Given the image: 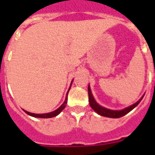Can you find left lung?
Returning a JSON list of instances; mask_svg holds the SVG:
<instances>
[{
    "label": "left lung",
    "instance_id": "left-lung-1",
    "mask_svg": "<svg viewBox=\"0 0 155 155\" xmlns=\"http://www.w3.org/2000/svg\"><path fill=\"white\" fill-rule=\"evenodd\" d=\"M87 90H88V101H89L90 106L92 107V109H93L96 113H98L99 115L111 118L121 117L123 116H125V114H127L128 113H130V111L133 110V109L140 103V101H142V99L143 98V97H144V96H143L138 101L136 102V103L134 104H132V105H130V107H128V108H124L122 110H111V109L106 108H104V107H102V106H101L100 104H98L97 103V101H95L94 97L92 96V91H91V88H90L89 85H88Z\"/></svg>",
    "mask_w": 155,
    "mask_h": 155
}]
</instances>
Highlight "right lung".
<instances>
[{"label":"right lung","instance_id":"add662e5","mask_svg":"<svg viewBox=\"0 0 155 155\" xmlns=\"http://www.w3.org/2000/svg\"><path fill=\"white\" fill-rule=\"evenodd\" d=\"M73 81V80H72ZM72 81H71V84H72ZM71 88V87H70ZM69 88V90H70ZM69 90H68V92H69ZM68 92L67 93V97H66V99H65V101L63 102V104L62 105L59 107L58 108H57L56 110L53 111L51 113H43V114H36V113H30V112H27V111L24 110L25 112V113H27L28 115L30 116H32L34 117H40V118H51V117H56L57 115H58L59 113L62 112V111L64 109V108L66 107V104L68 103Z\"/></svg>","mask_w":155,"mask_h":155}]
</instances>
